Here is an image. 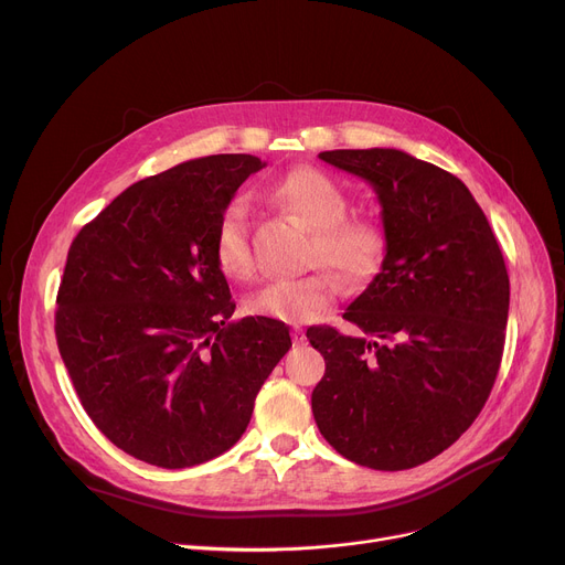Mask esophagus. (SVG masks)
I'll return each mask as SVG.
<instances>
[{"label": "esophagus", "mask_w": 565, "mask_h": 565, "mask_svg": "<svg viewBox=\"0 0 565 565\" xmlns=\"http://www.w3.org/2000/svg\"><path fill=\"white\" fill-rule=\"evenodd\" d=\"M291 340H294V344H296V347H303V344H308L306 330H303V328H294V330H291Z\"/></svg>", "instance_id": "1"}]
</instances>
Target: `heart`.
<instances>
[{
	"label": "heart",
	"instance_id": "b5f03b06",
	"mask_svg": "<svg viewBox=\"0 0 565 565\" xmlns=\"http://www.w3.org/2000/svg\"><path fill=\"white\" fill-rule=\"evenodd\" d=\"M274 201L312 232L310 259L323 262L351 282L370 280L385 255V230L370 216H347L349 195L328 173L301 166L271 184ZM214 259L227 278H246L253 271V250L248 242V207L237 198L232 201L214 235ZM338 294L328 276L276 278L257 287L246 308L257 317L289 323H303L323 312Z\"/></svg>",
	"mask_w": 565,
	"mask_h": 565
}]
</instances>
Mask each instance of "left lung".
I'll return each mask as SVG.
<instances>
[{
	"mask_svg": "<svg viewBox=\"0 0 565 565\" xmlns=\"http://www.w3.org/2000/svg\"><path fill=\"white\" fill-rule=\"evenodd\" d=\"M319 159L367 180L383 207L381 274L347 308L364 338L308 328L326 374L312 390L321 436L372 470H411L472 426L494 385L509 274L470 189L394 148Z\"/></svg>",
	"mask_w": 565,
	"mask_h": 565,
	"instance_id": "1",
	"label": "left lung"
}]
</instances>
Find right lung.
Returning <instances> with one entry per match:
<instances>
[{
  "mask_svg": "<svg viewBox=\"0 0 565 565\" xmlns=\"http://www.w3.org/2000/svg\"><path fill=\"white\" fill-rule=\"evenodd\" d=\"M253 154H212L127 186L75 237L56 296V344L93 424L150 466H201L235 445L289 351L269 317L230 321L214 259L223 210Z\"/></svg>",
  "mask_w": 565,
  "mask_h": 565,
  "instance_id": "1",
  "label": "right lung"
}]
</instances>
